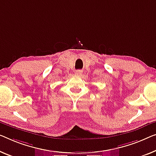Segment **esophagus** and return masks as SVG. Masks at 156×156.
<instances>
[{
	"mask_svg": "<svg viewBox=\"0 0 156 156\" xmlns=\"http://www.w3.org/2000/svg\"><path fill=\"white\" fill-rule=\"evenodd\" d=\"M75 73L76 74V75L80 76V75H81V74L83 73V71L82 70H77V71H76Z\"/></svg>",
	"mask_w": 156,
	"mask_h": 156,
	"instance_id": "esophagus-1",
	"label": "esophagus"
}]
</instances>
